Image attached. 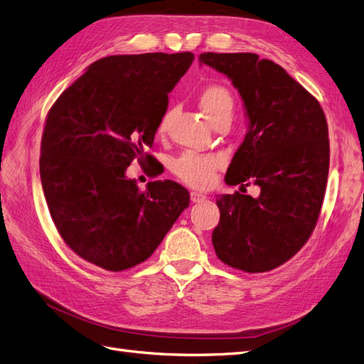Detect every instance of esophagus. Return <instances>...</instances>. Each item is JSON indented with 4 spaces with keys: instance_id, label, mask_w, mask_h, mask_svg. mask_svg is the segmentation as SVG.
Segmentation results:
<instances>
[{
    "instance_id": "1",
    "label": "esophagus",
    "mask_w": 364,
    "mask_h": 364,
    "mask_svg": "<svg viewBox=\"0 0 364 364\" xmlns=\"http://www.w3.org/2000/svg\"><path fill=\"white\" fill-rule=\"evenodd\" d=\"M190 197H191V202H194V203H200V202H203L206 199L205 194L197 193V191H191Z\"/></svg>"
}]
</instances>
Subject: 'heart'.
<instances>
[{
	"label": "heart",
	"mask_w": 364,
	"mask_h": 364,
	"mask_svg": "<svg viewBox=\"0 0 364 364\" xmlns=\"http://www.w3.org/2000/svg\"><path fill=\"white\" fill-rule=\"evenodd\" d=\"M199 103L205 117L211 123L225 115L230 117L234 111L232 95H230L228 87L220 85L205 87L200 94ZM170 118V111L162 115L158 126L159 134H164L168 129ZM223 164L225 159L222 155H194V153H183V155L176 158L171 162V171L186 185L196 186V188H205V186L213 182L215 171Z\"/></svg>",
	"instance_id": "obj_1"
}]
</instances>
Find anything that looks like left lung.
<instances>
[{
  "mask_svg": "<svg viewBox=\"0 0 364 364\" xmlns=\"http://www.w3.org/2000/svg\"><path fill=\"white\" fill-rule=\"evenodd\" d=\"M199 62L230 79L246 109L247 134L225 182L261 190L258 197L218 196L214 250L234 269L273 270L301 250L321 214L329 168L325 114L287 71L258 54L202 53Z\"/></svg>",
  "mask_w": 364,
  "mask_h": 364,
  "instance_id": "obj_1",
  "label": "left lung"
}]
</instances>
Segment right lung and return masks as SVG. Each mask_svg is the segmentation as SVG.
Returning a JSON list of instances; mask_svg holds the SVG:
<instances>
[{
  "mask_svg": "<svg viewBox=\"0 0 364 364\" xmlns=\"http://www.w3.org/2000/svg\"><path fill=\"white\" fill-rule=\"evenodd\" d=\"M193 60V53L98 59L50 109L42 188L60 237L87 262L121 272L146 261L188 208L182 185L153 181L141 191L126 170L135 158L155 159L146 150Z\"/></svg>",
  "mask_w": 364,
  "mask_h": 364,
  "instance_id": "add662e5",
  "label": "right lung"
}]
</instances>
